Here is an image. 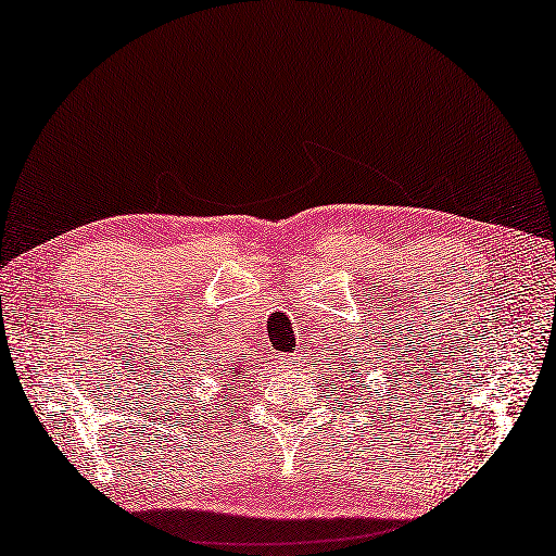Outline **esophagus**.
I'll return each mask as SVG.
<instances>
[{
  "instance_id": "1",
  "label": "esophagus",
  "mask_w": 556,
  "mask_h": 556,
  "mask_svg": "<svg viewBox=\"0 0 556 556\" xmlns=\"http://www.w3.org/2000/svg\"><path fill=\"white\" fill-rule=\"evenodd\" d=\"M282 363H286V365H294V368H296V361H300V354H296V356H286V358H280Z\"/></svg>"
}]
</instances>
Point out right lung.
<instances>
[{
  "label": "right lung",
  "instance_id": "obj_1",
  "mask_svg": "<svg viewBox=\"0 0 556 556\" xmlns=\"http://www.w3.org/2000/svg\"><path fill=\"white\" fill-rule=\"evenodd\" d=\"M233 372L240 377V375H242V368H233Z\"/></svg>",
  "mask_w": 556,
  "mask_h": 556
}]
</instances>
